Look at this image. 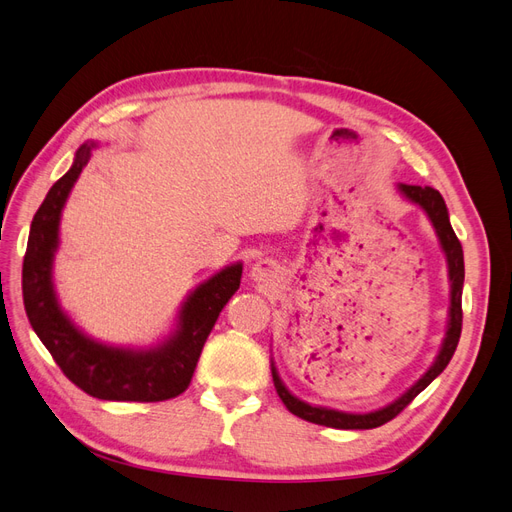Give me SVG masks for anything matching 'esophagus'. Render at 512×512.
Instances as JSON below:
<instances>
[{
	"mask_svg": "<svg viewBox=\"0 0 512 512\" xmlns=\"http://www.w3.org/2000/svg\"><path fill=\"white\" fill-rule=\"evenodd\" d=\"M277 273H280V267H277L273 260L262 258V260L256 262V265H252L250 275H252V280L258 282V284H269V282L275 280Z\"/></svg>",
	"mask_w": 512,
	"mask_h": 512,
	"instance_id": "34e87169",
	"label": "esophagus"
}]
</instances>
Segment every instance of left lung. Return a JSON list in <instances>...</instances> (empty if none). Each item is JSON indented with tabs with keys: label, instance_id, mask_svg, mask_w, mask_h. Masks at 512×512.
I'll use <instances>...</instances> for the list:
<instances>
[{
	"label": "left lung",
	"instance_id": "1",
	"mask_svg": "<svg viewBox=\"0 0 512 512\" xmlns=\"http://www.w3.org/2000/svg\"><path fill=\"white\" fill-rule=\"evenodd\" d=\"M399 192L404 194L412 203H416L421 207L436 228V235L440 239L442 250L446 254V262H448V280H451V312H448V331L442 342L440 354L436 356V361L425 371V376L418 380L414 386L401 395L399 399H395L393 404H389L386 408H380L376 412H367V414H350V412H339V410H331V408H322V406H309L305 401L294 397L284 382L277 376V369L271 367L273 374V384L275 391L280 395V399L284 401V406L294 414L303 418V421L316 423V425H324V427H335V429H374L380 427L384 423H389L391 418H395L401 410H404L410 401L425 391L427 386L436 380L442 371L446 369V365L451 363L455 348L459 344V335H461V322H463V312H461V290H463V250L461 243L455 235V230L448 222V211L444 205V198L438 190L429 188H421V185H408V183H399Z\"/></svg>",
	"mask_w": 512,
	"mask_h": 512
}]
</instances>
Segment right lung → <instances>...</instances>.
Wrapping results in <instances>:
<instances>
[{"label":"right lung","mask_w":512,"mask_h":512,"mask_svg":"<svg viewBox=\"0 0 512 512\" xmlns=\"http://www.w3.org/2000/svg\"><path fill=\"white\" fill-rule=\"evenodd\" d=\"M91 147L94 145H83L76 151L72 168L53 183L34 215L23 258L25 312L64 376L87 395L106 401L173 399L190 386L215 320L239 290L243 267L237 262L200 284L181 307L177 331L158 348H113L81 333L57 303L53 256L59 245L61 209L89 162Z\"/></svg>","instance_id":"obj_1"}]
</instances>
